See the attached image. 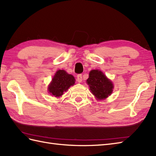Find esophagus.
<instances>
[{
  "label": "esophagus",
  "mask_w": 156,
  "mask_h": 156,
  "mask_svg": "<svg viewBox=\"0 0 156 156\" xmlns=\"http://www.w3.org/2000/svg\"><path fill=\"white\" fill-rule=\"evenodd\" d=\"M77 81L79 82V83H81V82H82V75L81 74H79V75H77Z\"/></svg>",
  "instance_id": "esophagus-1"
}]
</instances>
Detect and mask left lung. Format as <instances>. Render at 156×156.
Segmentation results:
<instances>
[{
  "label": "left lung",
  "instance_id": "8db88e82",
  "mask_svg": "<svg viewBox=\"0 0 156 156\" xmlns=\"http://www.w3.org/2000/svg\"><path fill=\"white\" fill-rule=\"evenodd\" d=\"M87 83L89 85L91 93L97 99H105L112 92V83L99 70L90 71Z\"/></svg>",
  "mask_w": 156,
  "mask_h": 156
}]
</instances>
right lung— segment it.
<instances>
[{
  "label": "right lung",
  "mask_w": 156,
  "mask_h": 156,
  "mask_svg": "<svg viewBox=\"0 0 156 156\" xmlns=\"http://www.w3.org/2000/svg\"><path fill=\"white\" fill-rule=\"evenodd\" d=\"M75 81L73 75L68 74L64 70H58L49 85V93L55 97H59L63 95V93L66 92L69 87L75 84Z\"/></svg>",
  "instance_id": "1"
}]
</instances>
